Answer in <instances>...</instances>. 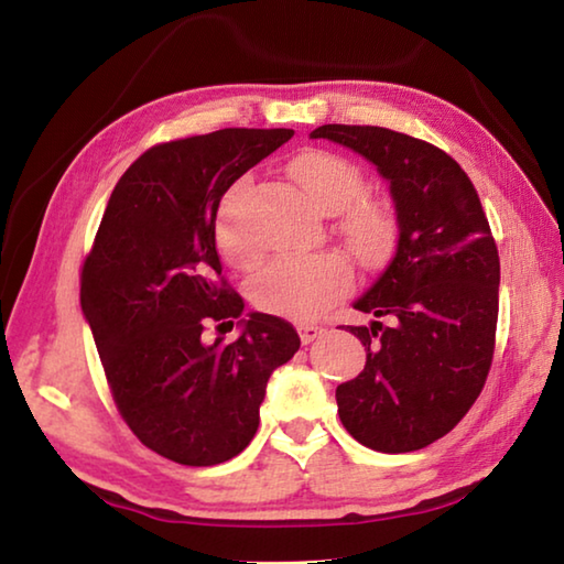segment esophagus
Instances as JSON below:
<instances>
[{"instance_id":"1","label":"esophagus","mask_w":564,"mask_h":564,"mask_svg":"<svg viewBox=\"0 0 564 564\" xmlns=\"http://www.w3.org/2000/svg\"><path fill=\"white\" fill-rule=\"evenodd\" d=\"M299 333H301V340L308 346V343H313L316 338H321L323 333H326V328L323 326H316V323H301L299 326Z\"/></svg>"}]
</instances>
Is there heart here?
I'll return each mask as SVG.
<instances>
[{
	"instance_id": "1",
	"label": "heart",
	"mask_w": 564,
	"mask_h": 564,
	"mask_svg": "<svg viewBox=\"0 0 564 564\" xmlns=\"http://www.w3.org/2000/svg\"><path fill=\"white\" fill-rule=\"evenodd\" d=\"M291 176L305 198L323 214H338L336 234L360 265L376 269L393 256L400 238V216L386 196H368V181L352 161L333 151L313 149L291 161ZM248 181L224 196L216 214V246L228 263L251 269L261 248L248 226ZM352 273L340 253L305 259H275L256 275L253 301L261 311L291 321H313L350 291Z\"/></svg>"
}]
</instances>
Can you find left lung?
<instances>
[{
    "mask_svg": "<svg viewBox=\"0 0 564 564\" xmlns=\"http://www.w3.org/2000/svg\"><path fill=\"white\" fill-rule=\"evenodd\" d=\"M311 137L373 161L400 216L395 259L356 301L378 321L348 326L368 358L336 390L340 423L370 451H420L460 423L490 373L500 256L488 216L460 164L423 139L356 123Z\"/></svg>",
    "mask_w": 564,
    "mask_h": 564,
    "instance_id": "1",
    "label": "left lung"
}]
</instances>
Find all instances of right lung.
<instances>
[{
	"mask_svg": "<svg viewBox=\"0 0 564 564\" xmlns=\"http://www.w3.org/2000/svg\"><path fill=\"white\" fill-rule=\"evenodd\" d=\"M291 129H221L164 141L123 171L82 265V311L123 423L188 467L236 457L259 431L265 383L301 348L289 321L251 313L231 343L204 340L241 318L221 273L216 212L236 178Z\"/></svg>",
	"mask_w": 564,
	"mask_h": 564,
	"instance_id": "1",
	"label": "right lung"
}]
</instances>
